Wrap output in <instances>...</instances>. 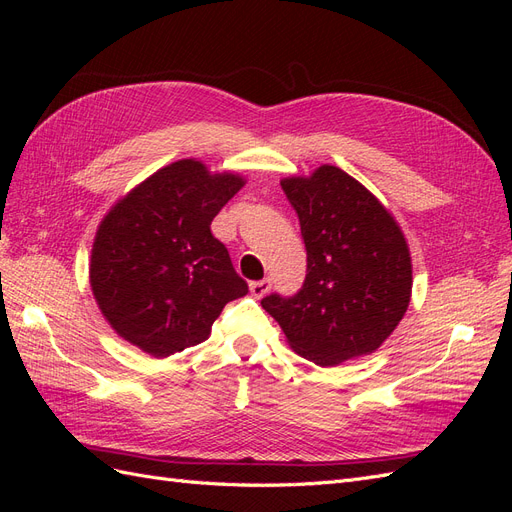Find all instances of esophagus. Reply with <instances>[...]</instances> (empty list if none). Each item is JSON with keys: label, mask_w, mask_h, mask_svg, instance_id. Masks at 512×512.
<instances>
[{"label": "esophagus", "mask_w": 512, "mask_h": 512, "mask_svg": "<svg viewBox=\"0 0 512 512\" xmlns=\"http://www.w3.org/2000/svg\"><path fill=\"white\" fill-rule=\"evenodd\" d=\"M271 286H273V282L269 280V277H265V280L250 282V292L254 294L256 299H262V297H265V294L271 290Z\"/></svg>", "instance_id": "esophagus-1"}]
</instances>
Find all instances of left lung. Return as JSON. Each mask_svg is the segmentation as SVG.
Returning a JSON list of instances; mask_svg holds the SVG:
<instances>
[{
    "mask_svg": "<svg viewBox=\"0 0 512 512\" xmlns=\"http://www.w3.org/2000/svg\"><path fill=\"white\" fill-rule=\"evenodd\" d=\"M282 190L299 215L307 275L292 297L273 292L262 307L290 348L320 367L374 352L410 303L412 262L399 226L337 166L284 179Z\"/></svg>",
    "mask_w": 512,
    "mask_h": 512,
    "instance_id": "1",
    "label": "left lung"
}]
</instances>
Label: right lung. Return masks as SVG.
Listing matches in <instances>:
<instances>
[{
	"instance_id": "add662e5",
	"label": "right lung",
	"mask_w": 512,
	"mask_h": 512,
	"mask_svg": "<svg viewBox=\"0 0 512 512\" xmlns=\"http://www.w3.org/2000/svg\"><path fill=\"white\" fill-rule=\"evenodd\" d=\"M243 188L179 160L160 168L106 215L91 250L89 280L111 327L151 356L205 342L228 301L247 294L211 222Z\"/></svg>"
}]
</instances>
